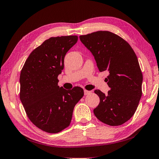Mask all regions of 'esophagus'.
Masks as SVG:
<instances>
[{"label":"esophagus","mask_w":159,"mask_h":159,"mask_svg":"<svg viewBox=\"0 0 159 159\" xmlns=\"http://www.w3.org/2000/svg\"><path fill=\"white\" fill-rule=\"evenodd\" d=\"M84 95H89L90 93H91V91H87V90H84Z\"/></svg>","instance_id":"1"}]
</instances>
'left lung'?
Segmentation results:
<instances>
[{
  "label": "left lung",
  "mask_w": 159,
  "mask_h": 159,
  "mask_svg": "<svg viewBox=\"0 0 159 159\" xmlns=\"http://www.w3.org/2000/svg\"><path fill=\"white\" fill-rule=\"evenodd\" d=\"M80 41L93 55L99 70H107L105 79L111 90L105 95L95 90L100 103L94 109L97 118L110 126L128 121L134 114L142 95L143 74L131 46L109 31L80 36Z\"/></svg>",
  "instance_id": "1"
}]
</instances>
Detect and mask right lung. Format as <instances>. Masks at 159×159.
I'll return each mask as SVG.
<instances>
[{
    "label": "right lung",
    "mask_w": 159,
    "mask_h": 159,
    "mask_svg": "<svg viewBox=\"0 0 159 159\" xmlns=\"http://www.w3.org/2000/svg\"><path fill=\"white\" fill-rule=\"evenodd\" d=\"M77 39V36L50 37L30 53L20 72V100L26 114L48 133L69 126L74 107L84 95L79 86L67 91L58 86L66 54Z\"/></svg>",
    "instance_id": "obj_1"
}]
</instances>
